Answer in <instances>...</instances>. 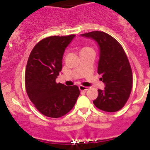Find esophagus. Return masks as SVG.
Here are the masks:
<instances>
[{
	"instance_id": "1",
	"label": "esophagus",
	"mask_w": 150,
	"mask_h": 150,
	"mask_svg": "<svg viewBox=\"0 0 150 150\" xmlns=\"http://www.w3.org/2000/svg\"><path fill=\"white\" fill-rule=\"evenodd\" d=\"M79 90L82 91H87L88 89V87L83 86H79Z\"/></svg>"
}]
</instances>
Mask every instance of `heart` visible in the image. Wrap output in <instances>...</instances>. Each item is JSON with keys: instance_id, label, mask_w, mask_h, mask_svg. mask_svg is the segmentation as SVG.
<instances>
[{"instance_id": "b5f03b06", "label": "heart", "mask_w": 150, "mask_h": 150, "mask_svg": "<svg viewBox=\"0 0 150 150\" xmlns=\"http://www.w3.org/2000/svg\"><path fill=\"white\" fill-rule=\"evenodd\" d=\"M86 48H87V47H86ZM83 49H85V48H83Z\"/></svg>"}]
</instances>
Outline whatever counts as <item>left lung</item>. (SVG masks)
Segmentation results:
<instances>
[{"instance_id":"1","label":"left lung","mask_w":150,"mask_h":150,"mask_svg":"<svg viewBox=\"0 0 150 150\" xmlns=\"http://www.w3.org/2000/svg\"><path fill=\"white\" fill-rule=\"evenodd\" d=\"M91 38L100 50L98 73L105 83L104 90L98 89V96L93 103L105 112L120 110L128 100L132 86V73L127 55L120 44L110 35L93 31L81 35Z\"/></svg>"}]
</instances>
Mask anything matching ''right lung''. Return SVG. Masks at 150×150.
<instances>
[{
  "label": "right lung",
  "mask_w": 150,
  "mask_h": 150,
  "mask_svg": "<svg viewBox=\"0 0 150 150\" xmlns=\"http://www.w3.org/2000/svg\"><path fill=\"white\" fill-rule=\"evenodd\" d=\"M75 35L51 36L40 41L30 53L25 75L26 91L35 108L50 117L66 115L74 106L80 94L76 86L57 83L62 69L65 49Z\"/></svg>",
  "instance_id": "add662e5"
}]
</instances>
